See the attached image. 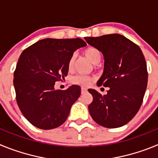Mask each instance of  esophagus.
<instances>
[{
	"mask_svg": "<svg viewBox=\"0 0 158 158\" xmlns=\"http://www.w3.org/2000/svg\"><path fill=\"white\" fill-rule=\"evenodd\" d=\"M85 92H87V89H86V88L82 87L81 88V93H85Z\"/></svg>",
	"mask_w": 158,
	"mask_h": 158,
	"instance_id": "obj_1",
	"label": "esophagus"
}]
</instances>
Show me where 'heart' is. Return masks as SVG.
<instances>
[{"mask_svg": "<svg viewBox=\"0 0 158 158\" xmlns=\"http://www.w3.org/2000/svg\"><path fill=\"white\" fill-rule=\"evenodd\" d=\"M84 54L90 62L94 64L97 63L100 60V58H101V54H100V51L98 49L93 47H89L86 48L84 51ZM74 61L75 55L73 54L72 56L69 58V62H68V68H69V69H73V65H74ZM92 81H93V79L90 77L85 76V75H77V76L73 77L72 79L73 83L82 86L89 85L92 83Z\"/></svg>", "mask_w": 158, "mask_h": 158, "instance_id": "obj_1", "label": "heart"}]
</instances>
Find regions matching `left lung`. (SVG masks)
<instances>
[{
	"mask_svg": "<svg viewBox=\"0 0 158 158\" xmlns=\"http://www.w3.org/2000/svg\"><path fill=\"white\" fill-rule=\"evenodd\" d=\"M85 40L104 55V73L97 85L109 88L104 96L89 89L93 97L89 105L90 115L102 127H120L135 117L142 105L148 81L144 55L139 46L119 34Z\"/></svg>",
	"mask_w": 158,
	"mask_h": 158,
	"instance_id": "left-lung-1",
	"label": "left lung"
}]
</instances>
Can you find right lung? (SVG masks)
Listing matches in <instances>:
<instances>
[{
  "label": "right lung",
  "mask_w": 158,
  "mask_h": 158,
  "mask_svg": "<svg viewBox=\"0 0 158 158\" xmlns=\"http://www.w3.org/2000/svg\"><path fill=\"white\" fill-rule=\"evenodd\" d=\"M81 39H44L25 49L14 71L13 84L19 108L36 127L51 130L66 120L81 95V87L54 89L67 76L68 62L77 49L85 47Z\"/></svg>",
  "instance_id": "right-lung-1"
}]
</instances>
